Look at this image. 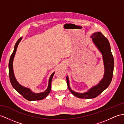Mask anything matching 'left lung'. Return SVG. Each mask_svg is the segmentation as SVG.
Wrapping results in <instances>:
<instances>
[{"instance_id": "1", "label": "left lung", "mask_w": 124, "mask_h": 124, "mask_svg": "<svg viewBox=\"0 0 124 124\" xmlns=\"http://www.w3.org/2000/svg\"><path fill=\"white\" fill-rule=\"evenodd\" d=\"M90 37L94 45L102 54L105 69L104 75L97 85L93 86L87 92L83 93H77L70 88V81L67 76V82L69 90L74 96L79 98L92 99L97 97L108 87L113 78L114 60L108 40L101 32L94 33Z\"/></svg>"}]
</instances>
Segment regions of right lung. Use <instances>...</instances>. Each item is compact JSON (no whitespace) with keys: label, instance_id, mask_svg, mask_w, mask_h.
Here are the masks:
<instances>
[{"label":"right lung","instance_id":"1","mask_svg":"<svg viewBox=\"0 0 124 124\" xmlns=\"http://www.w3.org/2000/svg\"><path fill=\"white\" fill-rule=\"evenodd\" d=\"M22 37H21L18 41H17L14 47V50L13 52L11 54V55L10 57L9 65H8V68H9V79L11 84L12 85L13 88L18 92V93L21 94L22 96L29 101H35V100H42L45 97L47 96V95L50 93L51 89V82L52 80L53 77L54 76L55 72H54L53 73H52L50 78L48 80V83L47 89L46 90L39 93H34L31 90V89L26 87H25L24 86L20 85L19 83L17 81L16 78L14 75V70H13V61L14 57H15L16 52L17 50V47L19 44V42L21 41Z\"/></svg>","mask_w":124,"mask_h":124}]
</instances>
